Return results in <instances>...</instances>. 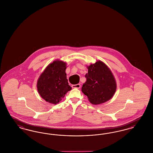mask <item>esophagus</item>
<instances>
[{
    "label": "esophagus",
    "mask_w": 153,
    "mask_h": 153,
    "mask_svg": "<svg viewBox=\"0 0 153 153\" xmlns=\"http://www.w3.org/2000/svg\"><path fill=\"white\" fill-rule=\"evenodd\" d=\"M72 87L73 88H77V89H79V88H80L81 87V85H80V84H75V85H72Z\"/></svg>",
    "instance_id": "obj_1"
}]
</instances>
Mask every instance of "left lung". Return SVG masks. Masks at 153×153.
<instances>
[{
  "mask_svg": "<svg viewBox=\"0 0 153 153\" xmlns=\"http://www.w3.org/2000/svg\"><path fill=\"white\" fill-rule=\"evenodd\" d=\"M87 81L81 91L94 105L102 104L109 100L117 90V82L111 69L105 63L99 60L87 66Z\"/></svg>",
  "mask_w": 153,
  "mask_h": 153,
  "instance_id": "left-lung-1",
  "label": "left lung"
}]
</instances>
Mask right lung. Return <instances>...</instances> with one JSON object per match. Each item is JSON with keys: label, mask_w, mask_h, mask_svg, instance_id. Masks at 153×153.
<instances>
[{"label": "right lung", "mask_w": 153, "mask_h": 153, "mask_svg": "<svg viewBox=\"0 0 153 153\" xmlns=\"http://www.w3.org/2000/svg\"><path fill=\"white\" fill-rule=\"evenodd\" d=\"M66 69L65 62L57 59L47 66L39 76L37 90L46 102L57 104L72 89L66 79Z\"/></svg>", "instance_id": "add662e5"}]
</instances>
